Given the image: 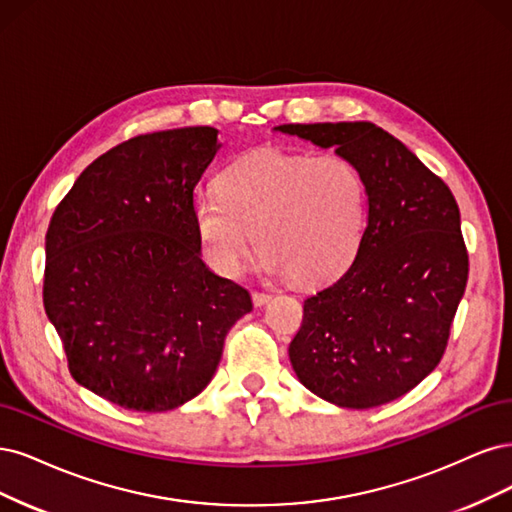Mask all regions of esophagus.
Returning a JSON list of instances; mask_svg holds the SVG:
<instances>
[{
    "label": "esophagus",
    "mask_w": 512,
    "mask_h": 512,
    "mask_svg": "<svg viewBox=\"0 0 512 512\" xmlns=\"http://www.w3.org/2000/svg\"><path fill=\"white\" fill-rule=\"evenodd\" d=\"M270 300H272V295H270V293L253 291V304H255V306H263V304H268Z\"/></svg>",
    "instance_id": "1"
}]
</instances>
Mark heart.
<instances>
[{"label":"heart","instance_id":"heart-1","mask_svg":"<svg viewBox=\"0 0 512 512\" xmlns=\"http://www.w3.org/2000/svg\"><path fill=\"white\" fill-rule=\"evenodd\" d=\"M368 217L364 174L342 155L261 148L217 178V195L193 200V225L208 266L236 276L253 251L261 266L304 287L325 285L351 266Z\"/></svg>","mask_w":512,"mask_h":512}]
</instances>
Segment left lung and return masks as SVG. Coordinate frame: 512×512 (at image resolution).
Listing matches in <instances>:
<instances>
[{"mask_svg": "<svg viewBox=\"0 0 512 512\" xmlns=\"http://www.w3.org/2000/svg\"><path fill=\"white\" fill-rule=\"evenodd\" d=\"M317 146H336L368 189L359 251L336 283L304 300L289 344L304 387L342 408L400 398L447 351L468 280L459 206L415 153L368 121L278 125Z\"/></svg>", "mask_w": 512, "mask_h": 512, "instance_id": "obj_1", "label": "left lung"}]
</instances>
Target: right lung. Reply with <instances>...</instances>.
Wrapping results in <instances>:
<instances>
[{
    "instance_id": "add662e5",
    "label": "right lung",
    "mask_w": 512,
    "mask_h": 512,
    "mask_svg": "<svg viewBox=\"0 0 512 512\" xmlns=\"http://www.w3.org/2000/svg\"><path fill=\"white\" fill-rule=\"evenodd\" d=\"M219 146L214 127L129 138L78 176L48 225L44 310L74 381L121 408L195 398L253 308L200 259L193 191Z\"/></svg>"
}]
</instances>
